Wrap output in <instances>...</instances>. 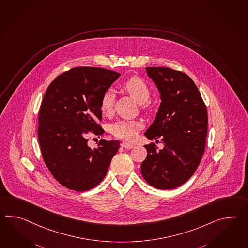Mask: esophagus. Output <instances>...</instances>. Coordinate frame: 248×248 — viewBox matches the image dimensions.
<instances>
[{
	"instance_id": "obj_1",
	"label": "esophagus",
	"mask_w": 248,
	"mask_h": 248,
	"mask_svg": "<svg viewBox=\"0 0 248 248\" xmlns=\"http://www.w3.org/2000/svg\"><path fill=\"white\" fill-rule=\"evenodd\" d=\"M121 146L124 149H132L134 147L133 144L128 143V142H122Z\"/></svg>"
}]
</instances>
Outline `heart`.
I'll use <instances>...</instances> for the list:
<instances>
[{"mask_svg": "<svg viewBox=\"0 0 248 248\" xmlns=\"http://www.w3.org/2000/svg\"><path fill=\"white\" fill-rule=\"evenodd\" d=\"M122 88L131 95L139 104L146 106V102L150 99V88L149 84L142 78L139 77H130L123 83ZM115 103V94L108 90L102 94L99 102V109L103 115H110ZM142 124L136 120H119L112 124L110 132L115 137L124 140H132L137 137L138 133L141 130Z\"/></svg>", "mask_w": 248, "mask_h": 248, "instance_id": "heart-1", "label": "heart"}]
</instances>
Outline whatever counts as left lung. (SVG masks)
I'll list each match as a JSON object with an SVG mask.
<instances>
[{"label":"left lung","mask_w":248,"mask_h":248,"mask_svg":"<svg viewBox=\"0 0 248 248\" xmlns=\"http://www.w3.org/2000/svg\"><path fill=\"white\" fill-rule=\"evenodd\" d=\"M146 70L161 97L159 109L145 135L161 139L164 149L145 145L148 155L141 163L144 180L152 187L171 189L192 176L204 155L208 116L201 94L192 79L165 66Z\"/></svg>","instance_id":"left-lung-1"}]
</instances>
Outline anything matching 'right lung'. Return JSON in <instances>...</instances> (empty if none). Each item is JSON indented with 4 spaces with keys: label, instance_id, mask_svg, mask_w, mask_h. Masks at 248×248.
<instances>
[{
    "label": "right lung",
    "instance_id": "obj_1",
    "mask_svg": "<svg viewBox=\"0 0 248 248\" xmlns=\"http://www.w3.org/2000/svg\"><path fill=\"white\" fill-rule=\"evenodd\" d=\"M119 77L105 68L78 66L58 76L46 90L39 110V143L45 165L64 187L86 191L106 176L119 140L101 139L95 149L87 142L89 136L104 132L100 98Z\"/></svg>",
    "mask_w": 248,
    "mask_h": 248
}]
</instances>
